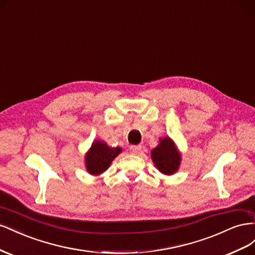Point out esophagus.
Listing matches in <instances>:
<instances>
[{
	"instance_id": "obj_1",
	"label": "esophagus",
	"mask_w": 255,
	"mask_h": 255,
	"mask_svg": "<svg viewBox=\"0 0 255 255\" xmlns=\"http://www.w3.org/2000/svg\"><path fill=\"white\" fill-rule=\"evenodd\" d=\"M141 149H142L141 145H131V146H130V151H131L132 154H137Z\"/></svg>"
}]
</instances>
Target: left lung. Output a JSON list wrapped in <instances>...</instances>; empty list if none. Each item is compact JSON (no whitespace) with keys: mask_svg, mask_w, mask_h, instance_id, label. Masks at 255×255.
Instances as JSON below:
<instances>
[{"mask_svg":"<svg viewBox=\"0 0 255 255\" xmlns=\"http://www.w3.org/2000/svg\"><path fill=\"white\" fill-rule=\"evenodd\" d=\"M151 159L157 169L168 175L175 173L180 163V155L170 137L160 140V144L151 151Z\"/></svg>","mask_w":255,"mask_h":255,"instance_id":"1","label":"left lung"}]
</instances>
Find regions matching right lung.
<instances>
[{
    "label": "right lung",
    "instance_id": "1",
    "mask_svg": "<svg viewBox=\"0 0 255 255\" xmlns=\"http://www.w3.org/2000/svg\"><path fill=\"white\" fill-rule=\"evenodd\" d=\"M122 149L120 147L112 148L109 147L104 142H94L90 151L85 156V164L89 173L93 175H97L105 172L112 160L118 156Z\"/></svg>",
    "mask_w": 255,
    "mask_h": 255
}]
</instances>
